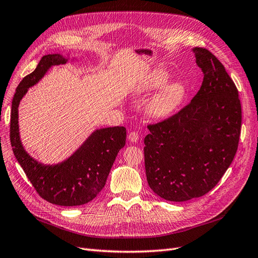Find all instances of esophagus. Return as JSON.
I'll list each match as a JSON object with an SVG mask.
<instances>
[{
	"label": "esophagus",
	"mask_w": 258,
	"mask_h": 258,
	"mask_svg": "<svg viewBox=\"0 0 258 258\" xmlns=\"http://www.w3.org/2000/svg\"><path fill=\"white\" fill-rule=\"evenodd\" d=\"M128 139H129V141H130V142H132V143H136V142H138V141H139V135L137 134V132L132 131V132H130V134H129Z\"/></svg>",
	"instance_id": "esophagus-1"
}]
</instances>
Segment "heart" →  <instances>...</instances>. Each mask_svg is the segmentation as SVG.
I'll return each instance as SVG.
<instances>
[{
	"instance_id": "obj_1",
	"label": "heart",
	"mask_w": 258,
	"mask_h": 258,
	"mask_svg": "<svg viewBox=\"0 0 258 258\" xmlns=\"http://www.w3.org/2000/svg\"><path fill=\"white\" fill-rule=\"evenodd\" d=\"M170 74L163 69H155L142 77L136 87L139 95H146L161 88L148 101L145 106L146 115L152 119L162 120L172 115L184 97V86L178 82H171Z\"/></svg>"
}]
</instances>
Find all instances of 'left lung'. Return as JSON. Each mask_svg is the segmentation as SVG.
Segmentation results:
<instances>
[{
	"mask_svg": "<svg viewBox=\"0 0 258 258\" xmlns=\"http://www.w3.org/2000/svg\"><path fill=\"white\" fill-rule=\"evenodd\" d=\"M204 72L197 95L169 119L148 126L145 171L151 189L182 202L209 192L235 157L241 131V104L235 83L209 50L191 49Z\"/></svg>",
	"mask_w": 258,
	"mask_h": 258,
	"instance_id": "left-lung-1",
	"label": "left lung"
}]
</instances>
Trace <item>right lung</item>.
<instances>
[{"label": "right lung", "instance_id": "obj_1", "mask_svg": "<svg viewBox=\"0 0 258 258\" xmlns=\"http://www.w3.org/2000/svg\"><path fill=\"white\" fill-rule=\"evenodd\" d=\"M60 53L45 54L34 71L23 79L15 93L11 114V143L15 157L40 196L52 205L75 207L88 204L102 190L118 152L126 144V128L93 130L77 150L58 163L33 158L23 146L19 132L18 107L33 87L54 66L74 61Z\"/></svg>", "mask_w": 258, "mask_h": 258}]
</instances>
